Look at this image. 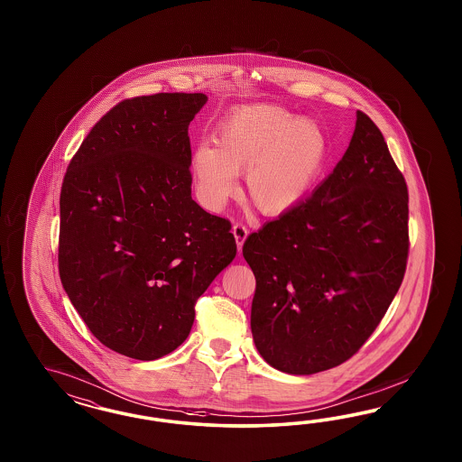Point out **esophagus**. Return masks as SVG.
Segmentation results:
<instances>
[{
  "instance_id": "obj_1",
  "label": "esophagus",
  "mask_w": 462,
  "mask_h": 462,
  "mask_svg": "<svg viewBox=\"0 0 462 462\" xmlns=\"http://www.w3.org/2000/svg\"><path fill=\"white\" fill-rule=\"evenodd\" d=\"M232 234H234L236 242H237L238 252L242 251V245H244L245 238L249 236V230H247V228H245L242 224H236L234 225V228H232Z\"/></svg>"
}]
</instances>
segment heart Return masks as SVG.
<instances>
[{"label":"heart","mask_w":462,"mask_h":462,"mask_svg":"<svg viewBox=\"0 0 462 462\" xmlns=\"http://www.w3.org/2000/svg\"><path fill=\"white\" fill-rule=\"evenodd\" d=\"M191 155L196 193L208 210H220L238 193L245 171V196L264 215H282L307 195L328 155L320 122L278 105L255 103L228 113Z\"/></svg>","instance_id":"heart-1"}]
</instances>
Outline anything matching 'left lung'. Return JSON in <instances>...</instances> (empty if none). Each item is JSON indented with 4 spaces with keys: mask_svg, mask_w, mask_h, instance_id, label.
Returning <instances> with one entry per match:
<instances>
[{
    "mask_svg": "<svg viewBox=\"0 0 462 462\" xmlns=\"http://www.w3.org/2000/svg\"><path fill=\"white\" fill-rule=\"evenodd\" d=\"M356 116L334 171L242 247L255 276L254 344L288 374H315L352 357L405 274V178L374 122L363 112Z\"/></svg>",
    "mask_w": 462,
    "mask_h": 462,
    "instance_id": "8db88e82",
    "label": "left lung"
}]
</instances>
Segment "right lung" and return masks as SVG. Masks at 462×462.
<instances>
[{
    "label": "right lung",
    "instance_id": "obj_1",
    "mask_svg": "<svg viewBox=\"0 0 462 462\" xmlns=\"http://www.w3.org/2000/svg\"><path fill=\"white\" fill-rule=\"evenodd\" d=\"M208 97L125 99L91 128L60 189L59 274L103 346L154 361L181 346L195 301L237 245L191 198L188 126Z\"/></svg>",
    "mask_w": 462,
    "mask_h": 462
}]
</instances>
